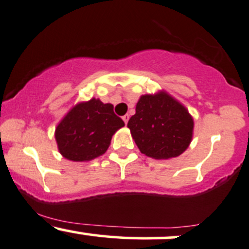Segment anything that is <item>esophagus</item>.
Segmentation results:
<instances>
[{
  "instance_id": "obj_1",
  "label": "esophagus",
  "mask_w": 249,
  "mask_h": 249,
  "mask_svg": "<svg viewBox=\"0 0 249 249\" xmlns=\"http://www.w3.org/2000/svg\"><path fill=\"white\" fill-rule=\"evenodd\" d=\"M122 119H124V124H127L128 120H129V115H128V114H125V115H124V116H122Z\"/></svg>"
}]
</instances>
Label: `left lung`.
<instances>
[{
	"label": "left lung",
	"mask_w": 249,
	"mask_h": 249,
	"mask_svg": "<svg viewBox=\"0 0 249 249\" xmlns=\"http://www.w3.org/2000/svg\"><path fill=\"white\" fill-rule=\"evenodd\" d=\"M128 128L142 154L166 160L179 156L189 147L194 120L179 102L160 92L141 96Z\"/></svg>",
	"instance_id": "obj_1"
}]
</instances>
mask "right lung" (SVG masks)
Here are the masks:
<instances>
[{
  "instance_id": "right-lung-1",
  "label": "right lung",
  "mask_w": 249,
  "mask_h": 249,
  "mask_svg": "<svg viewBox=\"0 0 249 249\" xmlns=\"http://www.w3.org/2000/svg\"><path fill=\"white\" fill-rule=\"evenodd\" d=\"M124 122L113 105L90 99L73 107L55 129V141L64 157L74 162L90 160L106 153L110 140Z\"/></svg>"
}]
</instances>
